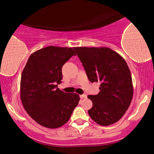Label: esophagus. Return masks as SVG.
Instances as JSON below:
<instances>
[{"label":"esophagus","mask_w":154,"mask_h":154,"mask_svg":"<svg viewBox=\"0 0 154 154\" xmlns=\"http://www.w3.org/2000/svg\"><path fill=\"white\" fill-rule=\"evenodd\" d=\"M79 97H80V98H82H82H87V95H86V94L80 95H79Z\"/></svg>","instance_id":"34e87169"}]
</instances>
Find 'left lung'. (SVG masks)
I'll return each instance as SVG.
<instances>
[{
    "mask_svg": "<svg viewBox=\"0 0 154 154\" xmlns=\"http://www.w3.org/2000/svg\"><path fill=\"white\" fill-rule=\"evenodd\" d=\"M91 82H99L98 95H89L88 114L101 126L116 123L128 110L133 96L130 69L121 55L107 47H75Z\"/></svg>",
    "mask_w": 154,
    "mask_h": 154,
    "instance_id": "8db88e82",
    "label": "left lung"
}]
</instances>
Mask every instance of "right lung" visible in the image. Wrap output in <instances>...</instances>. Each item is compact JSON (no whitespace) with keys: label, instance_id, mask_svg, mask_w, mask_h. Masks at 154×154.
Here are the masks:
<instances>
[{"label":"right lung","instance_id":"add662e5","mask_svg":"<svg viewBox=\"0 0 154 154\" xmlns=\"http://www.w3.org/2000/svg\"><path fill=\"white\" fill-rule=\"evenodd\" d=\"M76 53L72 48L48 46L29 56L20 82V98L28 114L41 126L59 128L70 119L79 95L58 88L63 65Z\"/></svg>","mask_w":154,"mask_h":154}]
</instances>
